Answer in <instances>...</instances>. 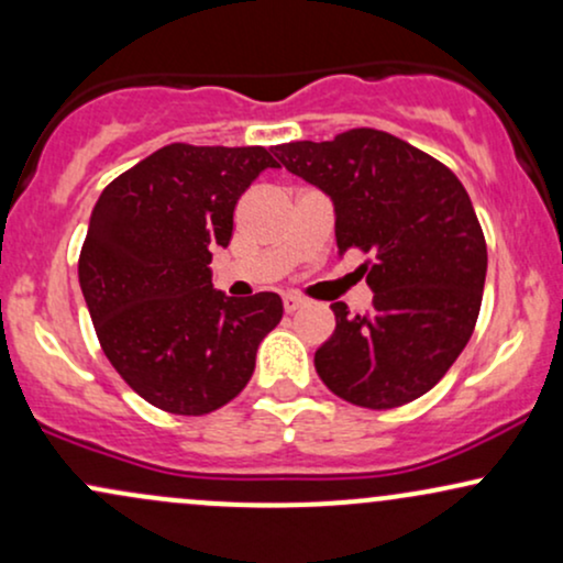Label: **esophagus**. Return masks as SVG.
<instances>
[{"label":"esophagus","instance_id":"obj_1","mask_svg":"<svg viewBox=\"0 0 563 563\" xmlns=\"http://www.w3.org/2000/svg\"><path fill=\"white\" fill-rule=\"evenodd\" d=\"M283 303H286V312H296V309L303 307V299L296 294H286L283 296Z\"/></svg>","mask_w":563,"mask_h":563}]
</instances>
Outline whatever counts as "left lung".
<instances>
[{
    "instance_id": "left-lung-1",
    "label": "left lung",
    "mask_w": 563,
    "mask_h": 563,
    "mask_svg": "<svg viewBox=\"0 0 563 563\" xmlns=\"http://www.w3.org/2000/svg\"><path fill=\"white\" fill-rule=\"evenodd\" d=\"M275 156L328 192L339 254L360 249L373 307L331 303L335 331L314 367L335 397L391 410L434 389L482 309L487 243L466 187L442 161L378 129L286 142Z\"/></svg>"
}]
</instances>
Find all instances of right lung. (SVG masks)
Here are the masks:
<instances>
[{
    "instance_id": "right-lung-1",
    "label": "right lung",
    "mask_w": 563,
    "mask_h": 563,
    "mask_svg": "<svg viewBox=\"0 0 563 563\" xmlns=\"http://www.w3.org/2000/svg\"><path fill=\"white\" fill-rule=\"evenodd\" d=\"M267 147L172 142L102 190L79 254V283L102 352L145 402L206 416L243 391L256 349L283 318L277 294L232 299L211 286L245 187Z\"/></svg>"
}]
</instances>
